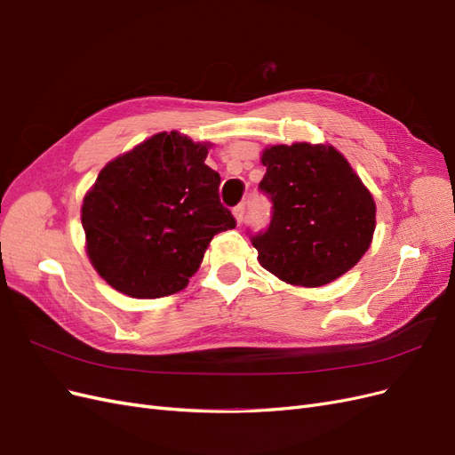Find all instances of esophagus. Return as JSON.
I'll return each instance as SVG.
<instances>
[{
  "label": "esophagus",
  "instance_id": "obj_1",
  "mask_svg": "<svg viewBox=\"0 0 455 455\" xmlns=\"http://www.w3.org/2000/svg\"><path fill=\"white\" fill-rule=\"evenodd\" d=\"M245 212H247L245 204H238L236 208H234V217H236V221H238V223H242L243 219H245Z\"/></svg>",
  "mask_w": 455,
  "mask_h": 455
}]
</instances>
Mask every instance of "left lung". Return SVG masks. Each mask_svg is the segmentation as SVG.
<instances>
[{"mask_svg": "<svg viewBox=\"0 0 455 455\" xmlns=\"http://www.w3.org/2000/svg\"><path fill=\"white\" fill-rule=\"evenodd\" d=\"M259 189L272 221L251 236L259 262L281 281L323 287L365 255L375 232V200L333 146H270L260 157Z\"/></svg>", "mask_w": 455, "mask_h": 455, "instance_id": "1", "label": "left lung"}]
</instances>
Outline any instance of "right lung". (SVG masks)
Returning <instances> with one entry per match:
<instances>
[{
    "label": "right lung",
    "instance_id": "add662e5",
    "mask_svg": "<svg viewBox=\"0 0 455 455\" xmlns=\"http://www.w3.org/2000/svg\"><path fill=\"white\" fill-rule=\"evenodd\" d=\"M210 144L157 132L110 161L84 196L88 257L110 287L161 298L188 287L217 232L236 227L221 176L204 163Z\"/></svg>",
    "mask_w": 455,
    "mask_h": 455
}]
</instances>
